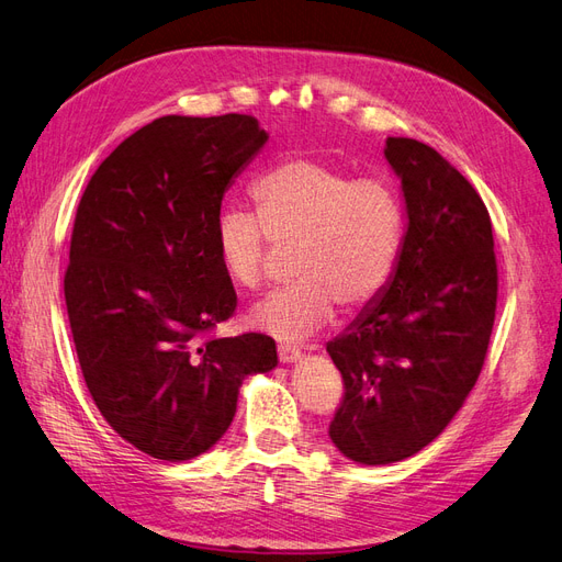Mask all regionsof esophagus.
I'll return each instance as SVG.
<instances>
[{
    "label": "esophagus",
    "mask_w": 562,
    "mask_h": 562,
    "mask_svg": "<svg viewBox=\"0 0 562 562\" xmlns=\"http://www.w3.org/2000/svg\"><path fill=\"white\" fill-rule=\"evenodd\" d=\"M277 351H279V361L281 363H295V361H300V356H302V349L291 347L288 342H281Z\"/></svg>",
    "instance_id": "34e87169"
}]
</instances>
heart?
I'll return each mask as SVG.
<instances>
[{
  "label": "heart",
  "instance_id": "1",
  "mask_svg": "<svg viewBox=\"0 0 562 562\" xmlns=\"http://www.w3.org/2000/svg\"><path fill=\"white\" fill-rule=\"evenodd\" d=\"M255 213L217 220V255L227 277L255 291L267 279L271 241L293 246V277L252 310V321L281 339H302L335 316L375 302L396 274L403 206L382 178H351L314 157H288L250 187Z\"/></svg>",
  "mask_w": 562,
  "mask_h": 562
}]
</instances>
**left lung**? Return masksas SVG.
Returning a JSON list of instances; mask_svg holds the SVG:
<instances>
[{
	"label": "left lung",
	"instance_id": "left-lung-1",
	"mask_svg": "<svg viewBox=\"0 0 562 562\" xmlns=\"http://www.w3.org/2000/svg\"><path fill=\"white\" fill-rule=\"evenodd\" d=\"M407 232L386 291L328 342L345 394L330 438L359 464L413 457L479 380L497 312L492 223L471 182L413 138H386Z\"/></svg>",
	"mask_w": 562,
	"mask_h": 562
}]
</instances>
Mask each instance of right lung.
<instances>
[{"label": "right lung", "instance_id": "add662e5", "mask_svg": "<svg viewBox=\"0 0 562 562\" xmlns=\"http://www.w3.org/2000/svg\"><path fill=\"white\" fill-rule=\"evenodd\" d=\"M265 143L248 114H168L128 135L81 194L63 281L77 359L100 415L149 457L213 448L241 382L277 366L265 333L213 335L236 310L220 206Z\"/></svg>", "mask_w": 562, "mask_h": 562}]
</instances>
